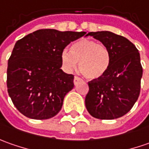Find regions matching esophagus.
<instances>
[{
	"label": "esophagus",
	"instance_id": "1",
	"mask_svg": "<svg viewBox=\"0 0 149 149\" xmlns=\"http://www.w3.org/2000/svg\"><path fill=\"white\" fill-rule=\"evenodd\" d=\"M81 81V79L80 78V77H77V76H76V77H74V81H73V82H74L75 86H77V84H78V83L80 82Z\"/></svg>",
	"mask_w": 149,
	"mask_h": 149
}]
</instances>
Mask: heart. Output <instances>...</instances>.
<instances>
[{"instance_id": "heart-1", "label": "heart", "mask_w": 149, "mask_h": 149, "mask_svg": "<svg viewBox=\"0 0 149 149\" xmlns=\"http://www.w3.org/2000/svg\"><path fill=\"white\" fill-rule=\"evenodd\" d=\"M62 58L68 68H73L78 63L80 72L90 80L103 77L109 72L112 63L109 48L89 38L77 41L71 49H64Z\"/></svg>"}]
</instances>
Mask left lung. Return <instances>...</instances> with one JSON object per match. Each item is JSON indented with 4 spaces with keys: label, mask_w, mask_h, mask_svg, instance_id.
Wrapping results in <instances>:
<instances>
[{
    "label": "left lung",
    "mask_w": 149,
    "mask_h": 149,
    "mask_svg": "<svg viewBox=\"0 0 149 149\" xmlns=\"http://www.w3.org/2000/svg\"><path fill=\"white\" fill-rule=\"evenodd\" d=\"M87 36L109 48L112 63L103 77L88 82L86 109L98 119L119 118L132 109L140 93L143 68L139 50L125 37L109 31L89 32Z\"/></svg>",
    "instance_id": "obj_1"
}]
</instances>
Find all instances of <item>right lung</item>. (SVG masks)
<instances>
[{"instance_id": "right-lung-1", "label": "right lung", "mask_w": 149, "mask_h": 149, "mask_svg": "<svg viewBox=\"0 0 149 149\" xmlns=\"http://www.w3.org/2000/svg\"><path fill=\"white\" fill-rule=\"evenodd\" d=\"M86 34L40 29L17 40L8 60L7 88L14 105L25 117L49 119L61 110L64 96L74 86V76L60 68L62 54Z\"/></svg>"}]
</instances>
